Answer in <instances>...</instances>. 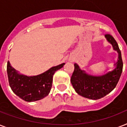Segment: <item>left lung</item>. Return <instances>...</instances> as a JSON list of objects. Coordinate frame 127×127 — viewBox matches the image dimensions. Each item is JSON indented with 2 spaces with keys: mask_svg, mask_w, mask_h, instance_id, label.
<instances>
[{
  "mask_svg": "<svg viewBox=\"0 0 127 127\" xmlns=\"http://www.w3.org/2000/svg\"><path fill=\"white\" fill-rule=\"evenodd\" d=\"M105 37L119 54L116 67L113 70L101 76H92L86 74L77 64H74L70 82L78 94L86 98L95 100L105 96L116 87L122 73L123 63L118 44L110 34H106Z\"/></svg>",
  "mask_w": 127,
  "mask_h": 127,
  "instance_id": "obj_1",
  "label": "left lung"
}]
</instances>
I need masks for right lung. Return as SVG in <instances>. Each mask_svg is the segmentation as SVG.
I'll return each instance as SVG.
<instances>
[{"label": "right lung", "instance_id": "add662e5", "mask_svg": "<svg viewBox=\"0 0 127 127\" xmlns=\"http://www.w3.org/2000/svg\"><path fill=\"white\" fill-rule=\"evenodd\" d=\"M64 64L53 66L39 75L28 76L19 74L8 61L7 74L10 86L15 94L26 101L32 102L41 99L49 94L53 74L63 67Z\"/></svg>", "mask_w": 127, "mask_h": 127}]
</instances>
